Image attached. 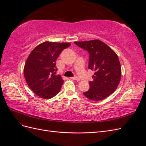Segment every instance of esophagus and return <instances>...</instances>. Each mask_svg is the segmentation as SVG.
<instances>
[{
	"label": "esophagus",
	"instance_id": "esophagus-1",
	"mask_svg": "<svg viewBox=\"0 0 146 146\" xmlns=\"http://www.w3.org/2000/svg\"><path fill=\"white\" fill-rule=\"evenodd\" d=\"M71 78L72 79V80H76V81H77V82H79L80 80V79L78 77H71Z\"/></svg>",
	"mask_w": 146,
	"mask_h": 146
}]
</instances>
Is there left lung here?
<instances>
[{
    "instance_id": "8db88e82",
    "label": "left lung",
    "mask_w": 146,
    "mask_h": 146,
    "mask_svg": "<svg viewBox=\"0 0 146 146\" xmlns=\"http://www.w3.org/2000/svg\"><path fill=\"white\" fill-rule=\"evenodd\" d=\"M90 54L88 69L94 70L90 89L83 92L88 99L102 100L116 90L121 78V66L117 54L99 39L74 42Z\"/></svg>"
}]
</instances>
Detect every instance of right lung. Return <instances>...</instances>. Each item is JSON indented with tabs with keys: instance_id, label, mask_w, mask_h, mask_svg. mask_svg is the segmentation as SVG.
<instances>
[{
	"instance_id": "1",
	"label": "right lung",
	"mask_w": 146,
	"mask_h": 146,
	"mask_svg": "<svg viewBox=\"0 0 146 146\" xmlns=\"http://www.w3.org/2000/svg\"><path fill=\"white\" fill-rule=\"evenodd\" d=\"M68 42H44L31 52L26 61L24 75L29 88L43 99H51L60 91L64 81L56 75V60Z\"/></svg>"
}]
</instances>
